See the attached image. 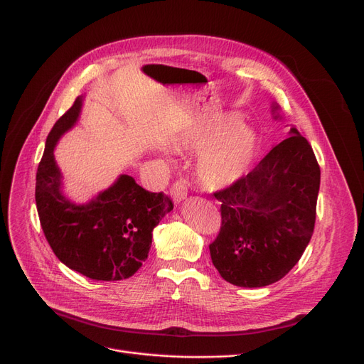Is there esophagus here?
Wrapping results in <instances>:
<instances>
[{
    "label": "esophagus",
    "mask_w": 364,
    "mask_h": 364,
    "mask_svg": "<svg viewBox=\"0 0 364 364\" xmlns=\"http://www.w3.org/2000/svg\"><path fill=\"white\" fill-rule=\"evenodd\" d=\"M171 198L176 203H180L187 198V183L184 180H178L171 186Z\"/></svg>",
    "instance_id": "obj_1"
}]
</instances>
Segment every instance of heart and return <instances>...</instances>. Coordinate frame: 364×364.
Returning a JSON list of instances; mask_svg holds the SVG:
<instances>
[{
    "instance_id": "obj_1",
    "label": "heart",
    "mask_w": 364,
    "mask_h": 364,
    "mask_svg": "<svg viewBox=\"0 0 364 364\" xmlns=\"http://www.w3.org/2000/svg\"><path fill=\"white\" fill-rule=\"evenodd\" d=\"M186 151H200L196 176L208 190H224L237 183L254 162L258 139L254 129L227 118L208 128L186 131L177 141Z\"/></svg>"
}]
</instances>
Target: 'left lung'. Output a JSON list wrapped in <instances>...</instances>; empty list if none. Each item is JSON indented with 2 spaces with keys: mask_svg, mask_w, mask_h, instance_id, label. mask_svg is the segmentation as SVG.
Masks as SVG:
<instances>
[{
  "mask_svg": "<svg viewBox=\"0 0 364 364\" xmlns=\"http://www.w3.org/2000/svg\"><path fill=\"white\" fill-rule=\"evenodd\" d=\"M272 112L282 119L279 105ZM318 188L314 151L292 127L250 174L214 193L223 221L209 252L221 277L262 288L288 274L313 236Z\"/></svg>",
  "mask_w": 364,
  "mask_h": 364,
  "instance_id": "obj_1",
  "label": "left lung"
}]
</instances>
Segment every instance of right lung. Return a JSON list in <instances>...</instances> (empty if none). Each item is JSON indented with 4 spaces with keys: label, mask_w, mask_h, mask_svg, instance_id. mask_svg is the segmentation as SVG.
<instances>
[{
    "label": "right lung",
    "mask_w": 364,
    "mask_h": 364,
    "mask_svg": "<svg viewBox=\"0 0 364 364\" xmlns=\"http://www.w3.org/2000/svg\"><path fill=\"white\" fill-rule=\"evenodd\" d=\"M81 109L82 97H78L48 134L36 171L38 215L53 252L70 270L92 280L128 279L146 261L153 228L174 205L127 174L85 203H75L65 195L54 149L78 122Z\"/></svg>",
    "instance_id": "add662e5"
}]
</instances>
